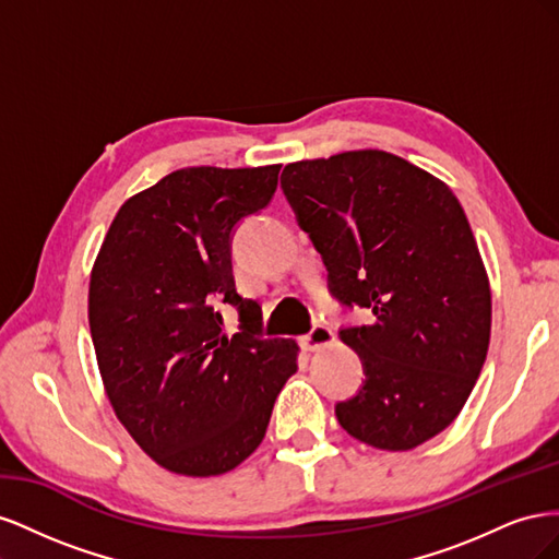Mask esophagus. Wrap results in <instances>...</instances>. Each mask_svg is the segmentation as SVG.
<instances>
[{"label":"esophagus","mask_w":559,"mask_h":559,"mask_svg":"<svg viewBox=\"0 0 559 559\" xmlns=\"http://www.w3.org/2000/svg\"><path fill=\"white\" fill-rule=\"evenodd\" d=\"M335 343V333L331 326L326 324H314V329L306 335H300V345L306 347L308 352H317L321 347H329Z\"/></svg>","instance_id":"34e87169"}]
</instances>
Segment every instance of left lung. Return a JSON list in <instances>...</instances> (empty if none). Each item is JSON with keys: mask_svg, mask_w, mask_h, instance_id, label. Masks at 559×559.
Listing matches in <instances>:
<instances>
[{"mask_svg": "<svg viewBox=\"0 0 559 559\" xmlns=\"http://www.w3.org/2000/svg\"><path fill=\"white\" fill-rule=\"evenodd\" d=\"M282 189L345 306L373 310L341 331L366 382L335 405L341 427L386 452L448 429L473 392L492 331V292L450 186L380 148L284 167Z\"/></svg>", "mask_w": 559, "mask_h": 559, "instance_id": "obj_1", "label": "left lung"}]
</instances>
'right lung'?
<instances>
[{"label": "right lung", "instance_id": "right-lung-1", "mask_svg": "<svg viewBox=\"0 0 559 559\" xmlns=\"http://www.w3.org/2000/svg\"><path fill=\"white\" fill-rule=\"evenodd\" d=\"M282 165L186 167L128 198L91 273L88 321L118 421L158 466L210 478L263 441L298 343L263 337L261 306L235 289L230 235L263 210ZM216 301L241 312L223 333Z\"/></svg>", "mask_w": 559, "mask_h": 559}]
</instances>
